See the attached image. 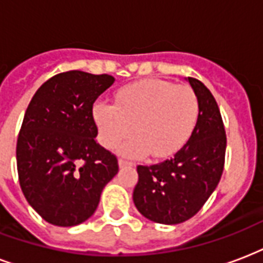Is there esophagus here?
Returning <instances> with one entry per match:
<instances>
[{"label":"esophagus","mask_w":263,"mask_h":263,"mask_svg":"<svg viewBox=\"0 0 263 263\" xmlns=\"http://www.w3.org/2000/svg\"><path fill=\"white\" fill-rule=\"evenodd\" d=\"M118 163H119V167L121 168L127 167V166H133V163H132V162H129V160H125V159H119L118 160Z\"/></svg>","instance_id":"34e87169"}]
</instances>
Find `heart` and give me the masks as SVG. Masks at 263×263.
<instances>
[{
	"mask_svg": "<svg viewBox=\"0 0 263 263\" xmlns=\"http://www.w3.org/2000/svg\"><path fill=\"white\" fill-rule=\"evenodd\" d=\"M197 117L199 101L192 87L163 79L126 85L117 93L115 105L97 101L93 107L100 142L111 149L132 132L119 152L133 158L176 154L193 133Z\"/></svg>",
	"mask_w": 263,
	"mask_h": 263,
	"instance_id": "heart-1",
	"label": "heart"
}]
</instances>
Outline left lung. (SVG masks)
<instances>
[{
    "instance_id": "left-lung-1",
    "label": "left lung",
    "mask_w": 263,
    "mask_h": 263,
    "mask_svg": "<svg viewBox=\"0 0 263 263\" xmlns=\"http://www.w3.org/2000/svg\"><path fill=\"white\" fill-rule=\"evenodd\" d=\"M196 93L199 117L191 137L173 158L137 166L133 201L145 218L176 225L192 218L217 188L223 172L227 134L218 104L207 87L186 79Z\"/></svg>"
}]
</instances>
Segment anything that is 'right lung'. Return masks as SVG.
Wrapping results in <instances>:
<instances>
[{"label":"right lung","instance_id":"add662e5","mask_svg":"<svg viewBox=\"0 0 263 263\" xmlns=\"http://www.w3.org/2000/svg\"><path fill=\"white\" fill-rule=\"evenodd\" d=\"M111 75L67 71L35 91L24 114L16 160L20 188L46 222L75 227L90 218L117 176L115 155L100 145L93 104Z\"/></svg>","mask_w":263,"mask_h":263}]
</instances>
